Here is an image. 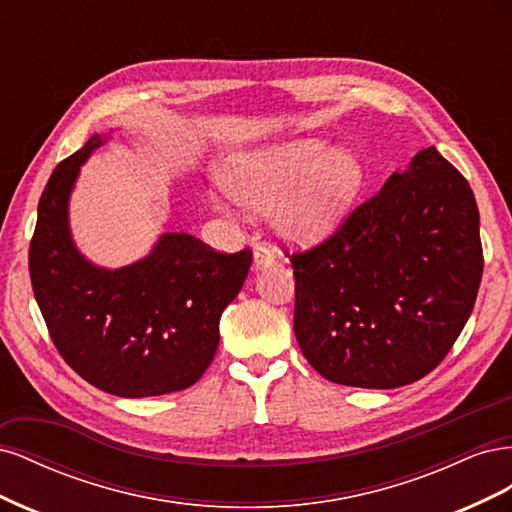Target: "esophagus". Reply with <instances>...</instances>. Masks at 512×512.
Wrapping results in <instances>:
<instances>
[{
	"mask_svg": "<svg viewBox=\"0 0 512 512\" xmlns=\"http://www.w3.org/2000/svg\"><path fill=\"white\" fill-rule=\"evenodd\" d=\"M275 262V254L265 245H256L254 247V267L256 269H265Z\"/></svg>",
	"mask_w": 512,
	"mask_h": 512,
	"instance_id": "obj_1",
	"label": "esophagus"
}]
</instances>
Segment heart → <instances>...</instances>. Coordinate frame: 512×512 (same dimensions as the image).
<instances>
[{
  "label": "heart",
  "mask_w": 512,
  "mask_h": 512,
  "mask_svg": "<svg viewBox=\"0 0 512 512\" xmlns=\"http://www.w3.org/2000/svg\"><path fill=\"white\" fill-rule=\"evenodd\" d=\"M365 185V168L350 151L303 138L260 149L232 162L226 192L243 207L267 209L294 243L316 245L344 226Z\"/></svg>",
  "instance_id": "b5f03b06"
}]
</instances>
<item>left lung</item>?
Segmentation results:
<instances>
[{"label":"left lung","mask_w":512,"mask_h":512,"mask_svg":"<svg viewBox=\"0 0 512 512\" xmlns=\"http://www.w3.org/2000/svg\"><path fill=\"white\" fill-rule=\"evenodd\" d=\"M286 256L303 356L327 380L361 389H397L442 363L485 262L470 183L436 147L418 151L333 237Z\"/></svg>","instance_id":"1"}]
</instances>
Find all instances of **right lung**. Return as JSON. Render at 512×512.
Masks as SVG:
<instances>
[{"label":"right lung","mask_w":512,"mask_h":512,"mask_svg":"<svg viewBox=\"0 0 512 512\" xmlns=\"http://www.w3.org/2000/svg\"><path fill=\"white\" fill-rule=\"evenodd\" d=\"M87 145L59 162L38 203L29 243V277L46 329L64 361L96 389L153 397L192 386L220 344V316L237 297L252 250L235 254L185 232H166L130 267L106 271L72 243L68 196Z\"/></svg>","instance_id":"1"}]
</instances>
